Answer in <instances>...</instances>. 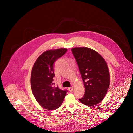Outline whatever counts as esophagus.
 Returning a JSON list of instances; mask_svg holds the SVG:
<instances>
[{
	"label": "esophagus",
	"instance_id": "esophagus-1",
	"mask_svg": "<svg viewBox=\"0 0 133 133\" xmlns=\"http://www.w3.org/2000/svg\"><path fill=\"white\" fill-rule=\"evenodd\" d=\"M73 87L72 86V87H69L68 88V90H69V91H72V90H73Z\"/></svg>",
	"mask_w": 133,
	"mask_h": 133
}]
</instances>
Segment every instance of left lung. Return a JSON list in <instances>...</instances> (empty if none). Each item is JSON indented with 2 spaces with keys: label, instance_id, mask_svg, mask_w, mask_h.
<instances>
[{
  "label": "left lung",
  "instance_id": "8db88e82",
  "mask_svg": "<svg viewBox=\"0 0 133 133\" xmlns=\"http://www.w3.org/2000/svg\"><path fill=\"white\" fill-rule=\"evenodd\" d=\"M77 62L85 86V92L79 101L92 106L105 97L110 84L107 64L103 57L90 48L82 47L71 49Z\"/></svg>",
  "mask_w": 133,
  "mask_h": 133
}]
</instances>
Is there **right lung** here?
<instances>
[{"mask_svg": "<svg viewBox=\"0 0 133 133\" xmlns=\"http://www.w3.org/2000/svg\"><path fill=\"white\" fill-rule=\"evenodd\" d=\"M66 48L48 50L35 62L31 73V88L39 104L48 110L59 108L66 95L67 90L54 86V63L67 51Z\"/></svg>", "mask_w": 133, "mask_h": 133, "instance_id": "add662e5", "label": "right lung"}]
</instances>
